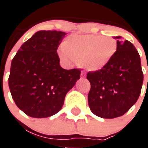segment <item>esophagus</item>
<instances>
[{"label":"esophagus","mask_w":148,"mask_h":148,"mask_svg":"<svg viewBox=\"0 0 148 148\" xmlns=\"http://www.w3.org/2000/svg\"><path fill=\"white\" fill-rule=\"evenodd\" d=\"M81 77H82V78H84V77H86V74L84 71H82V72H81Z\"/></svg>","instance_id":"obj_1"}]
</instances>
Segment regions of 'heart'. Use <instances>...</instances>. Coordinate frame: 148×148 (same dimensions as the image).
Masks as SVG:
<instances>
[{
	"label": "heart",
	"instance_id": "1",
	"mask_svg": "<svg viewBox=\"0 0 148 148\" xmlns=\"http://www.w3.org/2000/svg\"><path fill=\"white\" fill-rule=\"evenodd\" d=\"M117 40L102 35H72L58 51L66 62L78 60L79 64L90 71H99L109 64L117 52Z\"/></svg>",
	"mask_w": 148,
	"mask_h": 148
}]
</instances>
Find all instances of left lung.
I'll return each mask as SVG.
<instances>
[{
	"mask_svg": "<svg viewBox=\"0 0 148 148\" xmlns=\"http://www.w3.org/2000/svg\"><path fill=\"white\" fill-rule=\"evenodd\" d=\"M117 39V52L109 64L99 71H90L88 104L93 114L102 118L124 115L138 101L144 74L140 55L128 40Z\"/></svg>",
	"mask_w": 148,
	"mask_h": 148,
	"instance_id": "8db88e82",
	"label": "left lung"
}]
</instances>
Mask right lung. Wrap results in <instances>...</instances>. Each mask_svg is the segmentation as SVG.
I'll return each mask as SVG.
<instances>
[{
    "label": "right lung",
    "instance_id": "right-lung-1",
    "mask_svg": "<svg viewBox=\"0 0 148 148\" xmlns=\"http://www.w3.org/2000/svg\"><path fill=\"white\" fill-rule=\"evenodd\" d=\"M67 33L39 31L13 58L8 84L16 105L35 118L60 111L67 93L80 79L81 70L60 67L57 50Z\"/></svg>",
    "mask_w": 148,
    "mask_h": 148
}]
</instances>
